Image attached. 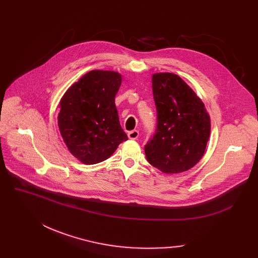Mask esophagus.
I'll return each instance as SVG.
<instances>
[{
    "label": "esophagus",
    "instance_id": "esophagus-1",
    "mask_svg": "<svg viewBox=\"0 0 258 258\" xmlns=\"http://www.w3.org/2000/svg\"><path fill=\"white\" fill-rule=\"evenodd\" d=\"M127 136L131 140H136L138 137H139V132L137 130H134V131H131L128 132Z\"/></svg>",
    "mask_w": 258,
    "mask_h": 258
}]
</instances>
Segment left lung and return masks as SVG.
Listing matches in <instances>:
<instances>
[{"label":"left lung","instance_id":"1","mask_svg":"<svg viewBox=\"0 0 258 258\" xmlns=\"http://www.w3.org/2000/svg\"><path fill=\"white\" fill-rule=\"evenodd\" d=\"M152 83L158 123L144 147L146 159L164 173L186 171L204 156L210 116L201 98L177 74L155 73Z\"/></svg>","mask_w":258,"mask_h":258}]
</instances>
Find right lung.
I'll return each mask as SVG.
<instances>
[{
  "label": "right lung",
  "instance_id": "right-lung-1",
  "mask_svg": "<svg viewBox=\"0 0 258 258\" xmlns=\"http://www.w3.org/2000/svg\"><path fill=\"white\" fill-rule=\"evenodd\" d=\"M121 83L118 72L93 70L68 89L59 101L60 135L81 163H100L127 140L115 104Z\"/></svg>",
  "mask_w": 258,
  "mask_h": 258
}]
</instances>
